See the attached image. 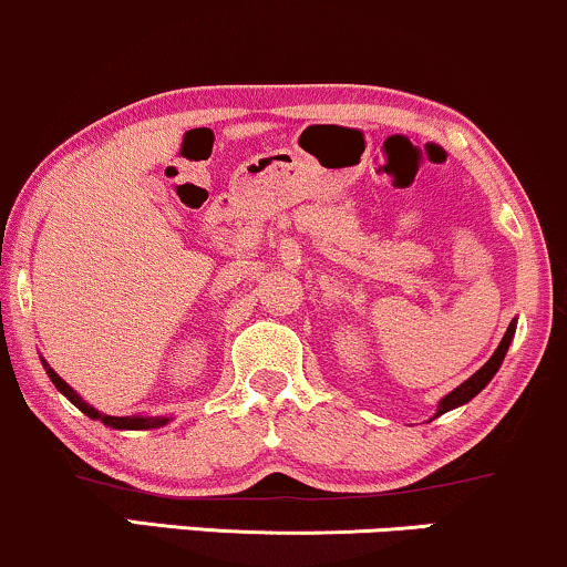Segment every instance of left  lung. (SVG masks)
<instances>
[{"instance_id": "8db88e82", "label": "left lung", "mask_w": 567, "mask_h": 567, "mask_svg": "<svg viewBox=\"0 0 567 567\" xmlns=\"http://www.w3.org/2000/svg\"><path fill=\"white\" fill-rule=\"evenodd\" d=\"M514 330H517V320H512V322H509V328H506V333H504V338H501L498 349L493 351V354H491V360H487L485 365L480 368L477 373L472 375V379H466L464 383H461V386H455L451 394L442 396L440 405H437V413H434L432 419H437V415L447 413V410H453V408L466 405V402L474 400V396H477L480 392H483V389L487 386V383L493 381V375L498 373L501 362H504L506 351H509V343H512V338H514Z\"/></svg>"}]
</instances>
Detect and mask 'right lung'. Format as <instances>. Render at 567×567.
Returning <instances> with one entry per match:
<instances>
[{
	"mask_svg": "<svg viewBox=\"0 0 567 567\" xmlns=\"http://www.w3.org/2000/svg\"><path fill=\"white\" fill-rule=\"evenodd\" d=\"M42 365H44V370H48L50 381L55 383L58 392L66 396L71 405L80 408L84 415H90V419H93V421H101L103 426H112V429H133V432H141V429H157V426H165V424H171V421H173L171 415H141V413H135V415H109V413H103V410L93 408L87 400H84V396L76 394L74 389H71L69 383L63 381L61 375H58L55 370L48 365V362L42 360Z\"/></svg>",
	"mask_w": 567,
	"mask_h": 567,
	"instance_id": "1",
	"label": "right lung"
}]
</instances>
